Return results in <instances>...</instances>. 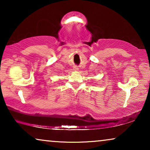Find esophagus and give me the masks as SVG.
<instances>
[{
  "label": "esophagus",
  "instance_id": "1",
  "mask_svg": "<svg viewBox=\"0 0 150 150\" xmlns=\"http://www.w3.org/2000/svg\"><path fill=\"white\" fill-rule=\"evenodd\" d=\"M74 70H78V69H79V67H78V66H74Z\"/></svg>",
  "mask_w": 150,
  "mask_h": 150
}]
</instances>
